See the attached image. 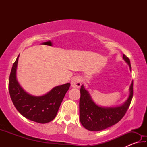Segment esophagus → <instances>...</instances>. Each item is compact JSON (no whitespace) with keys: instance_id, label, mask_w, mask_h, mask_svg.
Here are the masks:
<instances>
[{"instance_id":"obj_1","label":"esophagus","mask_w":147,"mask_h":147,"mask_svg":"<svg viewBox=\"0 0 147 147\" xmlns=\"http://www.w3.org/2000/svg\"><path fill=\"white\" fill-rule=\"evenodd\" d=\"M71 86L74 88H79L81 86V80L78 77H74L71 82Z\"/></svg>"}]
</instances>
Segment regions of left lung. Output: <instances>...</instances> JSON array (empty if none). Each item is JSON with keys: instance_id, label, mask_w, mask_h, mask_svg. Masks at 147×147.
<instances>
[{"instance_id": "1", "label": "left lung", "mask_w": 147, "mask_h": 147, "mask_svg": "<svg viewBox=\"0 0 147 147\" xmlns=\"http://www.w3.org/2000/svg\"><path fill=\"white\" fill-rule=\"evenodd\" d=\"M123 58L129 65L130 61L124 54ZM129 96L120 106L104 107L98 105L92 98L84 85L80 88V120L82 126L89 131H101L114 125L123 117L128 109L133 96V81L129 88Z\"/></svg>"}]
</instances>
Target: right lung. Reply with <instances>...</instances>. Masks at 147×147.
<instances>
[{
    "mask_svg": "<svg viewBox=\"0 0 147 147\" xmlns=\"http://www.w3.org/2000/svg\"><path fill=\"white\" fill-rule=\"evenodd\" d=\"M19 56L13 64L9 78V92L17 111L29 120L45 124L56 117L59 106L70 83L54 87L41 96H34L27 93L17 80V67Z\"/></svg>",
    "mask_w": 147,
    "mask_h": 147,
    "instance_id": "right-lung-1",
    "label": "right lung"
}]
</instances>
